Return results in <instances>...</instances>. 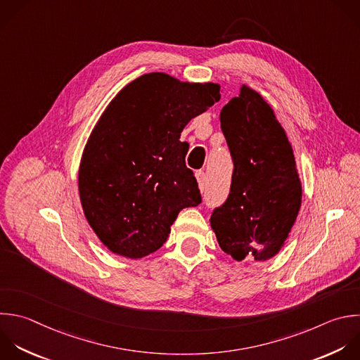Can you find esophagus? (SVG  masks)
<instances>
[{
    "instance_id": "1",
    "label": "esophagus",
    "mask_w": 360,
    "mask_h": 360,
    "mask_svg": "<svg viewBox=\"0 0 360 360\" xmlns=\"http://www.w3.org/2000/svg\"><path fill=\"white\" fill-rule=\"evenodd\" d=\"M195 177H197V181H198V186L201 190H205V186H207V174L202 172V170H198L195 173Z\"/></svg>"
}]
</instances>
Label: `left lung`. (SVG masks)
Returning a JSON list of instances; mask_svg holds the SVG:
<instances>
[{"mask_svg":"<svg viewBox=\"0 0 360 360\" xmlns=\"http://www.w3.org/2000/svg\"><path fill=\"white\" fill-rule=\"evenodd\" d=\"M219 120L233 172L228 198L211 214V228L235 260H267L281 249L301 207L291 145L270 105L246 86Z\"/></svg>","mask_w":360,"mask_h":360,"instance_id":"1","label":"left lung"}]
</instances>
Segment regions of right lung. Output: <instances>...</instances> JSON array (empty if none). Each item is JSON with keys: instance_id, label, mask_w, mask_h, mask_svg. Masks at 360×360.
I'll use <instances>...</instances> for the list:
<instances>
[{"instance_id": "1", "label": "right lung", "mask_w": 360, "mask_h": 360, "mask_svg": "<svg viewBox=\"0 0 360 360\" xmlns=\"http://www.w3.org/2000/svg\"><path fill=\"white\" fill-rule=\"evenodd\" d=\"M218 100V84L149 73L110 103L86 145L79 191L89 224L111 252L131 259L156 252L179 212L201 204L180 134Z\"/></svg>"}]
</instances>
